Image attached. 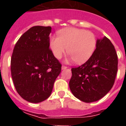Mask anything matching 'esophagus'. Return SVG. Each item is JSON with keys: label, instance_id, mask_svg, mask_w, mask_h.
<instances>
[{"label": "esophagus", "instance_id": "esophagus-1", "mask_svg": "<svg viewBox=\"0 0 126 126\" xmlns=\"http://www.w3.org/2000/svg\"><path fill=\"white\" fill-rule=\"evenodd\" d=\"M61 68H62V69H67V66H65V65H62Z\"/></svg>", "mask_w": 126, "mask_h": 126}]
</instances>
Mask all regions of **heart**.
I'll return each mask as SVG.
<instances>
[{"label":"heart","mask_w":126,"mask_h":126,"mask_svg":"<svg viewBox=\"0 0 126 126\" xmlns=\"http://www.w3.org/2000/svg\"><path fill=\"white\" fill-rule=\"evenodd\" d=\"M97 40L91 31L75 27L59 31L57 37L50 38V46L57 59H60L66 52L77 63L82 64L90 59L95 49Z\"/></svg>","instance_id":"heart-1"}]
</instances>
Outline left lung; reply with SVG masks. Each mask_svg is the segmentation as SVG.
Masks as SVG:
<instances>
[{"mask_svg":"<svg viewBox=\"0 0 126 126\" xmlns=\"http://www.w3.org/2000/svg\"><path fill=\"white\" fill-rule=\"evenodd\" d=\"M69 88L74 95L86 103L103 97L112 88L118 71V56L106 36L97 40L96 49L83 65L71 69Z\"/></svg>","mask_w":126,"mask_h":126,"instance_id":"left-lung-1","label":"left lung"}]
</instances>
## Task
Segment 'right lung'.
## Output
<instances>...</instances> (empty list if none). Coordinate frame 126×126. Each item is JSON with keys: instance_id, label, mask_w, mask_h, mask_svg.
Segmentation results:
<instances>
[{"instance_id": "right-lung-1", "label": "right lung", "mask_w": 126, "mask_h": 126, "mask_svg": "<svg viewBox=\"0 0 126 126\" xmlns=\"http://www.w3.org/2000/svg\"><path fill=\"white\" fill-rule=\"evenodd\" d=\"M51 27L34 26L16 42L11 57V75L19 95L37 103L49 97L61 64L49 48Z\"/></svg>"}]
</instances>
